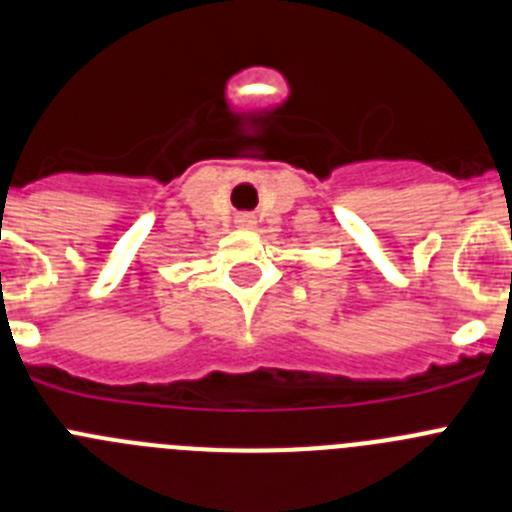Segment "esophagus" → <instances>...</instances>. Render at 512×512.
<instances>
[{"label":"esophagus","instance_id":"34e87169","mask_svg":"<svg viewBox=\"0 0 512 512\" xmlns=\"http://www.w3.org/2000/svg\"><path fill=\"white\" fill-rule=\"evenodd\" d=\"M240 224L242 227H252V224H255V217H252V214H242Z\"/></svg>","mask_w":512,"mask_h":512}]
</instances>
